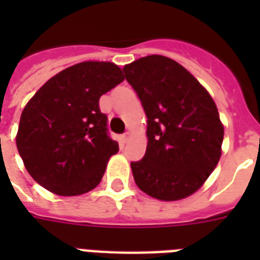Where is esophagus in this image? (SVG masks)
Masks as SVG:
<instances>
[{
	"mask_svg": "<svg viewBox=\"0 0 260 260\" xmlns=\"http://www.w3.org/2000/svg\"><path fill=\"white\" fill-rule=\"evenodd\" d=\"M129 136H131V134L129 132H125V134H122V140H124V142H126V140H128V139H129Z\"/></svg>",
	"mask_w": 260,
	"mask_h": 260,
	"instance_id": "esophagus-1",
	"label": "esophagus"
}]
</instances>
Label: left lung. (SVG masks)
I'll return each mask as SVG.
<instances>
[{"label": "left lung", "mask_w": 260, "mask_h": 260, "mask_svg": "<svg viewBox=\"0 0 260 260\" xmlns=\"http://www.w3.org/2000/svg\"><path fill=\"white\" fill-rule=\"evenodd\" d=\"M147 116L146 155L131 162L139 189L162 201L197 191L221 156L224 126L201 83L162 55L140 58L122 69Z\"/></svg>", "instance_id": "left-lung-1"}]
</instances>
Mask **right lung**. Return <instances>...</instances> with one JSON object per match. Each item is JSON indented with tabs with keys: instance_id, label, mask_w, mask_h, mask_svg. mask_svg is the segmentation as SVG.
Masks as SVG:
<instances>
[{
	"instance_id": "right-lung-1",
	"label": "right lung",
	"mask_w": 260,
	"mask_h": 260,
	"mask_svg": "<svg viewBox=\"0 0 260 260\" xmlns=\"http://www.w3.org/2000/svg\"><path fill=\"white\" fill-rule=\"evenodd\" d=\"M124 81L110 62H82L47 81L26 104L18 125V154L30 177L59 196L87 193L117 154L100 97Z\"/></svg>"
}]
</instances>
